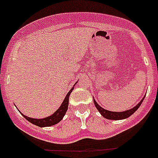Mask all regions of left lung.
<instances>
[{"label": "left lung", "instance_id": "8db88e82", "mask_svg": "<svg viewBox=\"0 0 158 158\" xmlns=\"http://www.w3.org/2000/svg\"><path fill=\"white\" fill-rule=\"evenodd\" d=\"M143 98H144V97H143ZM143 100L140 101L139 103L138 104L137 106H135L134 108L130 109V110H125V111H122V112H115V111H110V110H105L104 108H102V106H100L97 103V102L94 100V102L97 109L100 111V113H101L103 117L106 118L108 120H122V119L128 118L129 116H130V115H132V114H134V113L138 110V108L140 106L141 103H142L143 101Z\"/></svg>", "mask_w": 158, "mask_h": 158}]
</instances>
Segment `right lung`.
I'll return each mask as SVG.
<instances>
[{
	"label": "right lung",
	"mask_w": 158,
	"mask_h": 158,
	"mask_svg": "<svg viewBox=\"0 0 158 158\" xmlns=\"http://www.w3.org/2000/svg\"><path fill=\"white\" fill-rule=\"evenodd\" d=\"M74 89V87L72 88L69 92L65 96V98L64 99V102H62L58 110L53 114V115H50L47 118H43V119H33V118L28 117L26 115H23V116L25 118L26 120H28L29 122L35 125H38L39 127H47V126H52L53 125H56L58 122H60L62 120V118L64 115L65 112H66L67 109H68V105H69V94H71L72 90Z\"/></svg>",
	"instance_id": "add662e5"
}]
</instances>
